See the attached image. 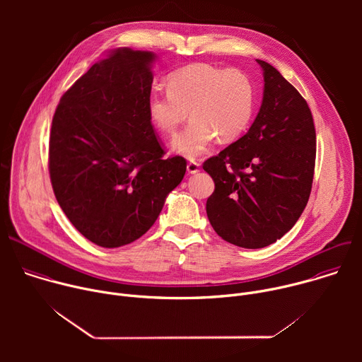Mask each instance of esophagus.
<instances>
[{
  "instance_id": "esophagus-1",
  "label": "esophagus",
  "mask_w": 362,
  "mask_h": 362,
  "mask_svg": "<svg viewBox=\"0 0 362 362\" xmlns=\"http://www.w3.org/2000/svg\"><path fill=\"white\" fill-rule=\"evenodd\" d=\"M199 170H200V165H199L197 162H189V163H187V173L194 175V173H197Z\"/></svg>"
}]
</instances>
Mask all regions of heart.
Returning <instances> with one entry per match:
<instances>
[{
    "label": "heart",
    "instance_id": "heart-1",
    "mask_svg": "<svg viewBox=\"0 0 362 362\" xmlns=\"http://www.w3.org/2000/svg\"><path fill=\"white\" fill-rule=\"evenodd\" d=\"M253 106L255 88L243 71L203 63L172 73L166 94L154 91L147 97L148 119L163 134L172 136L189 112L192 122L172 141V148L187 159L200 158L216 137L221 141L239 137Z\"/></svg>",
    "mask_w": 362,
    "mask_h": 362
}]
</instances>
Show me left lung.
I'll return each mask as SVG.
<instances>
[{
	"mask_svg": "<svg viewBox=\"0 0 362 362\" xmlns=\"http://www.w3.org/2000/svg\"><path fill=\"white\" fill-rule=\"evenodd\" d=\"M264 98L247 133L203 163L215 190L206 214L226 242L259 249L281 239L302 215L311 194L317 134L299 91L269 63Z\"/></svg>",
	"mask_w": 362,
	"mask_h": 362,
	"instance_id": "obj_1",
	"label": "left lung"
}]
</instances>
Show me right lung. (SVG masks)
Here are the masks:
<instances>
[{"label": "right lung", "instance_id": "right-lung-1", "mask_svg": "<svg viewBox=\"0 0 362 362\" xmlns=\"http://www.w3.org/2000/svg\"><path fill=\"white\" fill-rule=\"evenodd\" d=\"M156 54L109 51L60 98L48 170L63 212L88 240L119 247L143 236L182 182L186 160L163 159L147 115Z\"/></svg>", "mask_w": 362, "mask_h": 362}]
</instances>
